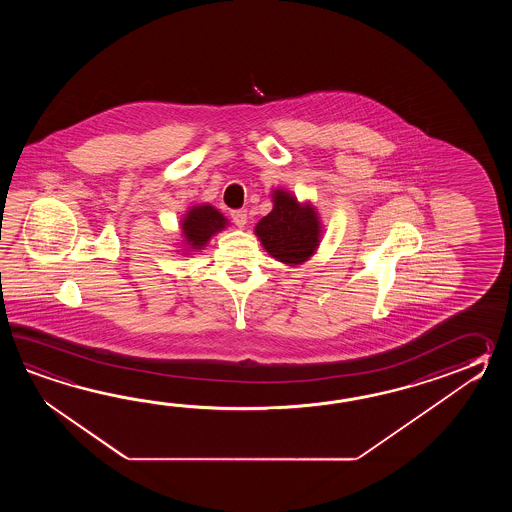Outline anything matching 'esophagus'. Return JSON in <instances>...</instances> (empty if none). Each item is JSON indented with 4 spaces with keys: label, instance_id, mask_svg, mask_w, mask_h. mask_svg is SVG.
<instances>
[{
    "label": "esophagus",
    "instance_id": "esophagus-1",
    "mask_svg": "<svg viewBox=\"0 0 512 512\" xmlns=\"http://www.w3.org/2000/svg\"><path fill=\"white\" fill-rule=\"evenodd\" d=\"M232 221L240 227V229H243L245 225H247V221H249V212L245 210V208H240V210H232Z\"/></svg>",
    "mask_w": 512,
    "mask_h": 512
}]
</instances>
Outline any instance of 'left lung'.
I'll use <instances>...</instances> for the list:
<instances>
[{
	"instance_id": "obj_1",
	"label": "left lung",
	"mask_w": 512,
	"mask_h": 512,
	"mask_svg": "<svg viewBox=\"0 0 512 512\" xmlns=\"http://www.w3.org/2000/svg\"><path fill=\"white\" fill-rule=\"evenodd\" d=\"M272 210L258 221L254 232L272 258L289 267L302 265L315 254L322 238V221L316 208L300 203L289 190H272Z\"/></svg>"
}]
</instances>
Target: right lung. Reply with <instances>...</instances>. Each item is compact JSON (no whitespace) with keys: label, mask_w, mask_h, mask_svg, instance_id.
I'll return each mask as SVG.
<instances>
[{"label":"right lung","mask_w":512,"mask_h":512,"mask_svg":"<svg viewBox=\"0 0 512 512\" xmlns=\"http://www.w3.org/2000/svg\"><path fill=\"white\" fill-rule=\"evenodd\" d=\"M229 225V219L225 218L218 208L201 203L186 210L185 216L181 219V232H183V252L201 251L207 247L212 236L225 229Z\"/></svg>","instance_id":"1"}]
</instances>
